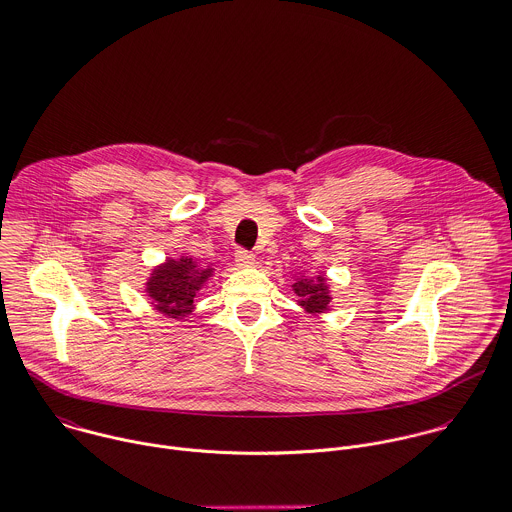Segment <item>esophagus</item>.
<instances>
[{
	"instance_id": "1",
	"label": "esophagus",
	"mask_w": 512,
	"mask_h": 512,
	"mask_svg": "<svg viewBox=\"0 0 512 512\" xmlns=\"http://www.w3.org/2000/svg\"><path fill=\"white\" fill-rule=\"evenodd\" d=\"M234 258H236V264H238L240 268H252V266H254V254H250V252H246V250H238Z\"/></svg>"
}]
</instances>
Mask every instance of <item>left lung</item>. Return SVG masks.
<instances>
[{"label":"left lung","mask_w":512,"mask_h":512,"mask_svg":"<svg viewBox=\"0 0 512 512\" xmlns=\"http://www.w3.org/2000/svg\"><path fill=\"white\" fill-rule=\"evenodd\" d=\"M292 290L298 296V306L304 308L306 314L310 316H324L328 312H332V288L328 282L326 274H318L314 278L306 276V274H294L292 276Z\"/></svg>","instance_id":"1"}]
</instances>
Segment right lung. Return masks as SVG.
Returning <instances> with one entry per match:
<instances>
[{
	"label": "right lung",
	"mask_w": 512,
	"mask_h": 512,
	"mask_svg": "<svg viewBox=\"0 0 512 512\" xmlns=\"http://www.w3.org/2000/svg\"><path fill=\"white\" fill-rule=\"evenodd\" d=\"M214 272L212 264H202L186 254L167 258L151 270L145 292L155 312L172 320H186L194 312L196 294L208 284Z\"/></svg>",
	"instance_id": "1"
}]
</instances>
